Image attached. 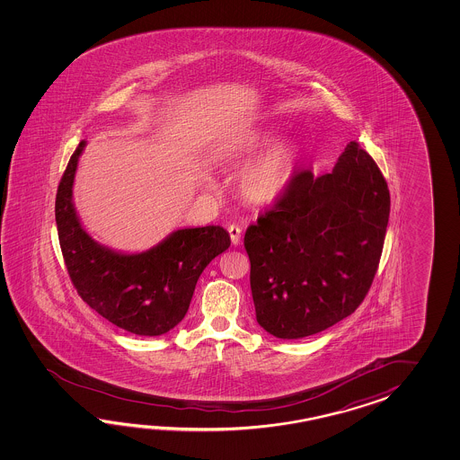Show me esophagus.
<instances>
[{
  "label": "esophagus",
  "instance_id": "1",
  "mask_svg": "<svg viewBox=\"0 0 460 460\" xmlns=\"http://www.w3.org/2000/svg\"><path fill=\"white\" fill-rule=\"evenodd\" d=\"M228 234H230V238H232V243H240V238H242V228L240 226H234V224L228 226Z\"/></svg>",
  "mask_w": 460,
  "mask_h": 460
}]
</instances>
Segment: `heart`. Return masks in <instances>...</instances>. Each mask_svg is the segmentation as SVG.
<instances>
[{"mask_svg":"<svg viewBox=\"0 0 460 460\" xmlns=\"http://www.w3.org/2000/svg\"><path fill=\"white\" fill-rule=\"evenodd\" d=\"M273 133L253 131L234 137L222 147V156L250 157L273 144ZM299 161V145L293 139L274 143L261 155L252 159L236 179L238 194L248 204L271 206L279 200L293 182Z\"/></svg>","mask_w":460,"mask_h":460,"instance_id":"1","label":"heart"}]
</instances>
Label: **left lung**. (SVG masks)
Listing matches in <instances>:
<instances>
[{
    "label": "left lung",
    "mask_w": 460,
    "mask_h": 460,
    "mask_svg": "<svg viewBox=\"0 0 460 460\" xmlns=\"http://www.w3.org/2000/svg\"><path fill=\"white\" fill-rule=\"evenodd\" d=\"M388 218L386 181L355 141L332 172L296 174L244 234L258 323L291 341L355 313L380 263Z\"/></svg>",
    "instance_id": "1"
}]
</instances>
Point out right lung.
Masks as SVG:
<instances>
[{
	"label": "right lung",
	"mask_w": 460,
	"mask_h": 460,
	"mask_svg": "<svg viewBox=\"0 0 460 460\" xmlns=\"http://www.w3.org/2000/svg\"><path fill=\"white\" fill-rule=\"evenodd\" d=\"M80 141L60 179L56 224L72 284L85 303L127 332L156 337L184 319L197 279L230 246L222 226L179 228L141 253H121L95 242L74 206Z\"/></svg>",
	"instance_id": "add662e5"
}]
</instances>
